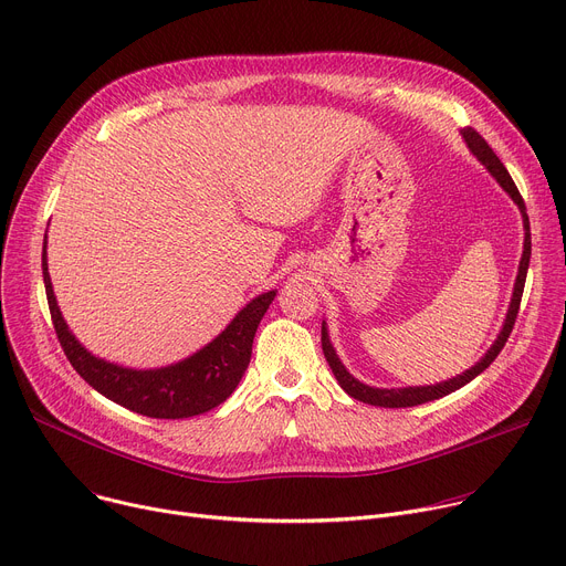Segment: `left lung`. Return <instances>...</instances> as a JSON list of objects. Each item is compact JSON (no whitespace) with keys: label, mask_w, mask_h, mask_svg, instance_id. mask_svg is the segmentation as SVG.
<instances>
[{"label":"left lung","mask_w":566,"mask_h":566,"mask_svg":"<svg viewBox=\"0 0 566 566\" xmlns=\"http://www.w3.org/2000/svg\"><path fill=\"white\" fill-rule=\"evenodd\" d=\"M462 138L467 143V147L471 149V154L481 160L488 171L492 174V177L499 181V186L512 197V201L518 206L521 210V217H524V231H526V238H524V253H521V260H518V274H516V283H514V292H512V301H510V308H507V315H505V322H503V328L496 337V342L490 346V352L481 358V363H475L471 369L462 371L460 376L455 378H449L444 382H438V385H423V387H397V389H380V387H369L365 382H360L358 378H354L349 371L344 369V365L339 363L333 344L328 339V331H326V324H322V349H324V356L339 382V387L344 389L346 395L363 401V403H369V406H380V408H410V406H421V403H428V401H434V399H442L451 392H455V389L464 387L469 380H473L478 374H483L494 360L496 356L501 354V349L505 346L512 328H514V322H516V315H518V303H521V294H524V285H526V274H528V265H531V222H528V212H526V203H524V197L518 195L512 177L507 174L505 165L499 160V156L492 151V147L485 143V138L475 132V128L467 126L462 128Z\"/></svg>","instance_id":"1"}]
</instances>
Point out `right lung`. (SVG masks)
I'll list each match as a JSON object with an SVG mask.
<instances>
[{
    "instance_id": "1",
    "label": "right lung",
    "mask_w": 566,
    "mask_h": 566,
    "mask_svg": "<svg viewBox=\"0 0 566 566\" xmlns=\"http://www.w3.org/2000/svg\"><path fill=\"white\" fill-rule=\"evenodd\" d=\"M42 279H45L54 331L76 374L117 406L154 419H186L224 403L249 367L255 328L276 296L274 290L255 296L201 352L177 365L126 369L91 356L67 331L52 290L45 247H42Z\"/></svg>"
}]
</instances>
